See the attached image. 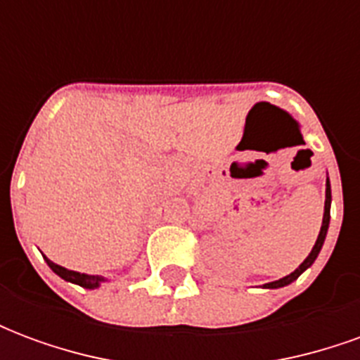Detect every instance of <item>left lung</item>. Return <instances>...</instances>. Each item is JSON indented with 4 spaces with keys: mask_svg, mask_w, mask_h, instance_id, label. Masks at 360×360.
<instances>
[{
    "mask_svg": "<svg viewBox=\"0 0 360 360\" xmlns=\"http://www.w3.org/2000/svg\"><path fill=\"white\" fill-rule=\"evenodd\" d=\"M330 206H332V187H330V179H326V202H324V218H322V227H320V233H318V239L314 243V247L310 250V255L304 260H302V264L297 268L295 271H291L289 276L281 279H276V281H270V283H266V289H279V287H285L289 283H293L295 279L301 276L302 271L310 268V266L314 264V260L320 255V249H322V245L326 241V233H328V227H330Z\"/></svg>",
    "mask_w": 360,
    "mask_h": 360,
    "instance_id": "8db88e82",
    "label": "left lung"
}]
</instances>
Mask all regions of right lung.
<instances>
[{
    "label": "right lung",
    "mask_w": 360,
    "mask_h": 360,
    "mask_svg": "<svg viewBox=\"0 0 360 360\" xmlns=\"http://www.w3.org/2000/svg\"><path fill=\"white\" fill-rule=\"evenodd\" d=\"M46 262H48V266H50L51 270L58 274L59 278L65 279V281H71V283H77V285L84 287V289H96V287H100L102 281H105L102 276H89V274H81V271L67 270V268H63V266L51 262L50 258H46Z\"/></svg>",
    "instance_id": "1"
}]
</instances>
